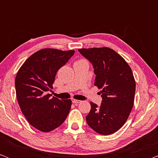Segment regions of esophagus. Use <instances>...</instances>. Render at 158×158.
Instances as JSON below:
<instances>
[{
    "mask_svg": "<svg viewBox=\"0 0 158 158\" xmlns=\"http://www.w3.org/2000/svg\"><path fill=\"white\" fill-rule=\"evenodd\" d=\"M72 102H73V103H75V104H77V103H81V101L77 100V99H74V98H73V99H72Z\"/></svg>",
    "mask_w": 158,
    "mask_h": 158,
    "instance_id": "1",
    "label": "esophagus"
}]
</instances>
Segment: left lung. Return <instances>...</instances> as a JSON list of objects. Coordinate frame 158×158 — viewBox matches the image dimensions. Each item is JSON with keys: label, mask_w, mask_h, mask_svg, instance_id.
<instances>
[{"label": "left lung", "mask_w": 158, "mask_h": 158, "mask_svg": "<svg viewBox=\"0 0 158 158\" xmlns=\"http://www.w3.org/2000/svg\"><path fill=\"white\" fill-rule=\"evenodd\" d=\"M93 64L94 85L101 89V106L90 102L86 122L103 135L118 131L128 118L135 100L136 84L132 71L122 56L109 47L79 49Z\"/></svg>", "instance_id": "left-lung-1"}]
</instances>
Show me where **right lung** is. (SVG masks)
I'll return each mask as SVG.
<instances>
[{"label":"right lung","instance_id":"right-lung-1","mask_svg":"<svg viewBox=\"0 0 158 158\" xmlns=\"http://www.w3.org/2000/svg\"><path fill=\"white\" fill-rule=\"evenodd\" d=\"M74 50L43 49L30 56L15 79L16 98L22 113L32 127L49 132L60 127L70 112V99L60 100L48 94L56 73L74 55Z\"/></svg>","mask_w":158,"mask_h":158}]
</instances>
